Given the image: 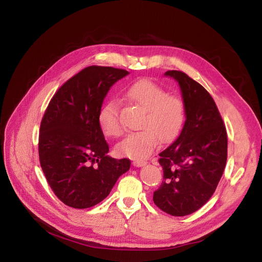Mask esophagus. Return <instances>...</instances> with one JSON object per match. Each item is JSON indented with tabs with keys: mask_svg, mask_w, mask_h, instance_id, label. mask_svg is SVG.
<instances>
[{
	"mask_svg": "<svg viewBox=\"0 0 262 262\" xmlns=\"http://www.w3.org/2000/svg\"><path fill=\"white\" fill-rule=\"evenodd\" d=\"M146 164V162L144 161H133L132 162V165L134 166V167H142V166H144Z\"/></svg>",
	"mask_w": 262,
	"mask_h": 262,
	"instance_id": "34e87169",
	"label": "esophagus"
}]
</instances>
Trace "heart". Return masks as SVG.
I'll return each instance as SVG.
<instances>
[{"label": "heart", "mask_w": 262, "mask_h": 262, "mask_svg": "<svg viewBox=\"0 0 262 262\" xmlns=\"http://www.w3.org/2000/svg\"><path fill=\"white\" fill-rule=\"evenodd\" d=\"M125 96L144 109L139 124L142 130L128 134L116 149L120 156L143 161L154 152L160 142L169 143L177 138L186 119L185 102L148 80L129 86ZM97 121L101 132L108 138H119L123 133L119 120V105L115 99L100 107Z\"/></svg>", "instance_id": "heart-1"}]
</instances>
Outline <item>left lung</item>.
Listing matches in <instances>:
<instances>
[{"mask_svg":"<svg viewBox=\"0 0 262 262\" xmlns=\"http://www.w3.org/2000/svg\"><path fill=\"white\" fill-rule=\"evenodd\" d=\"M178 82L186 107L180 136L160 153L161 187L153 201L172 216L199 210L215 191L227 160V133L215 101L204 87L181 71H167Z\"/></svg>","mask_w":262,"mask_h":262,"instance_id":"8db88e82","label":"left lung"}]
</instances>
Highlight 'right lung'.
Masks as SVG:
<instances>
[{
  "instance_id": "right-lung-1",
  "label": "right lung",
  "mask_w": 262,
  "mask_h": 262,
  "mask_svg": "<svg viewBox=\"0 0 262 262\" xmlns=\"http://www.w3.org/2000/svg\"><path fill=\"white\" fill-rule=\"evenodd\" d=\"M128 74L112 67H87L55 92L46 109L39 161L54 194L71 208L98 204L130 168L128 158L107 155L109 145L97 121L110 87Z\"/></svg>"
}]
</instances>
